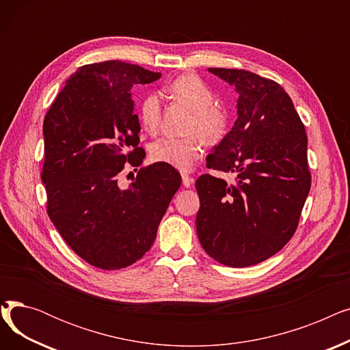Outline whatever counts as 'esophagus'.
Instances as JSON below:
<instances>
[{
	"label": "esophagus",
	"mask_w": 350,
	"mask_h": 350,
	"mask_svg": "<svg viewBox=\"0 0 350 350\" xmlns=\"http://www.w3.org/2000/svg\"><path fill=\"white\" fill-rule=\"evenodd\" d=\"M181 180H183V186H185V187H190L194 183V178L191 176L186 174V173L181 174Z\"/></svg>",
	"instance_id": "obj_1"
}]
</instances>
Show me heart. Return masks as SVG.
Masks as SVG:
<instances>
[{"instance_id":"heart-1","label":"heart","mask_w":350,"mask_h":350,"mask_svg":"<svg viewBox=\"0 0 350 350\" xmlns=\"http://www.w3.org/2000/svg\"><path fill=\"white\" fill-rule=\"evenodd\" d=\"M165 95L191 110L186 126V137H161L150 146V159L169 164L178 170H190L201 156L200 139L208 146L221 142L227 133L228 116L224 109L214 105L213 90L197 75L186 73L173 79ZM139 118L149 133H154L161 120L159 95H147L140 105Z\"/></svg>"}]
</instances>
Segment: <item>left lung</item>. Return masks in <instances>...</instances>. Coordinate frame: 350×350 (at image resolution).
Wrapping results in <instances>:
<instances>
[{
  "mask_svg": "<svg viewBox=\"0 0 350 350\" xmlns=\"http://www.w3.org/2000/svg\"><path fill=\"white\" fill-rule=\"evenodd\" d=\"M208 70L240 98L238 119L207 167L237 177L234 185L211 174L197 178V235L211 258L243 268L281 251L298 228L312 180L308 137L280 83L245 69Z\"/></svg>",
  "mask_w": 350,
  "mask_h": 350,
  "instance_id": "8db88e82",
  "label": "left lung"
}]
</instances>
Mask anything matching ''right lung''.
Wrapping results in <instances>:
<instances>
[{
  "label": "right lung",
  "instance_id": "right-lung-1",
  "mask_svg": "<svg viewBox=\"0 0 350 350\" xmlns=\"http://www.w3.org/2000/svg\"><path fill=\"white\" fill-rule=\"evenodd\" d=\"M161 77L139 65H83L66 81L44 119L46 213L83 261L106 271L135 264L150 250L181 185L174 167L139 169L127 189L120 172L140 167V123L131 89Z\"/></svg>",
  "mask_w": 350,
  "mask_h": 350
}]
</instances>
